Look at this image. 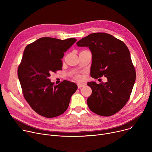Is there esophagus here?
<instances>
[{
	"mask_svg": "<svg viewBox=\"0 0 152 152\" xmlns=\"http://www.w3.org/2000/svg\"><path fill=\"white\" fill-rule=\"evenodd\" d=\"M85 86V84H83V83H78L77 84V88L79 89H80L82 87H83V86Z\"/></svg>",
	"mask_w": 152,
	"mask_h": 152,
	"instance_id": "obj_1",
	"label": "esophagus"
}]
</instances>
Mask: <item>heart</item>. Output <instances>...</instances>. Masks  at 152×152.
Returning <instances> with one entry per match:
<instances>
[{
    "label": "heart",
    "mask_w": 152,
    "mask_h": 152,
    "mask_svg": "<svg viewBox=\"0 0 152 152\" xmlns=\"http://www.w3.org/2000/svg\"><path fill=\"white\" fill-rule=\"evenodd\" d=\"M74 78H75L77 80H80L82 79L81 76L78 74H75L74 75Z\"/></svg>",
    "instance_id": "heart-1"
}]
</instances>
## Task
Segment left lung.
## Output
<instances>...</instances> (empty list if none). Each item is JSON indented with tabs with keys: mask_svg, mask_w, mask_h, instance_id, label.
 <instances>
[{
	"mask_svg": "<svg viewBox=\"0 0 152 152\" xmlns=\"http://www.w3.org/2000/svg\"><path fill=\"white\" fill-rule=\"evenodd\" d=\"M76 45L88 47L91 52V76L97 79L103 76L107 79L105 83H87L92 89L87 99L90 110L104 117L116 114L129 99L136 78L127 47L122 41L103 32L91 34Z\"/></svg>",
	"mask_w": 152,
	"mask_h": 152,
	"instance_id": "1",
	"label": "left lung"
}]
</instances>
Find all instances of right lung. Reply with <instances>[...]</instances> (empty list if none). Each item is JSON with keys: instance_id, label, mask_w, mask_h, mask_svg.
I'll return each mask as SVG.
<instances>
[{"instance_id": "obj_1", "label": "right lung", "mask_w": 152, "mask_h": 152, "mask_svg": "<svg viewBox=\"0 0 152 152\" xmlns=\"http://www.w3.org/2000/svg\"><path fill=\"white\" fill-rule=\"evenodd\" d=\"M76 41L74 38L59 39L42 37L28 45L18 67V77L25 100L37 114L46 117L66 111L77 85L64 80L55 85L50 74L62 70L64 52Z\"/></svg>"}]
</instances>
